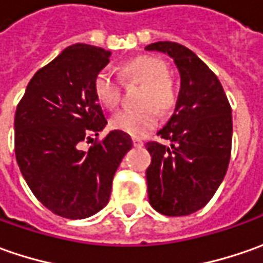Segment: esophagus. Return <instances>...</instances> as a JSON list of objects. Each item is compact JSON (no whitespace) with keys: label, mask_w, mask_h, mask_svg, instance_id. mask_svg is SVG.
I'll use <instances>...</instances> for the list:
<instances>
[{"label":"esophagus","mask_w":263,"mask_h":263,"mask_svg":"<svg viewBox=\"0 0 263 263\" xmlns=\"http://www.w3.org/2000/svg\"><path fill=\"white\" fill-rule=\"evenodd\" d=\"M134 145H135V147H142V145H144V142H142L141 140H135V138H134Z\"/></svg>","instance_id":"obj_1"}]
</instances>
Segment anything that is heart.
Returning a JSON list of instances; mask_svg holds the SVG:
<instances>
[{"instance_id": "1", "label": "heart", "mask_w": 263, "mask_h": 263, "mask_svg": "<svg viewBox=\"0 0 263 263\" xmlns=\"http://www.w3.org/2000/svg\"><path fill=\"white\" fill-rule=\"evenodd\" d=\"M118 74L123 83L142 84L137 104L138 109L123 110L110 119L114 129L140 138L153 131L159 123V112H168L175 107L177 88L167 74L163 59L153 55H140L119 65ZM96 100L107 110H114L119 103V86L109 71H100L93 81Z\"/></svg>"}]
</instances>
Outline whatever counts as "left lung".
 <instances>
[{
  "label": "left lung",
  "instance_id": "left-lung-1",
  "mask_svg": "<svg viewBox=\"0 0 263 263\" xmlns=\"http://www.w3.org/2000/svg\"><path fill=\"white\" fill-rule=\"evenodd\" d=\"M145 49L168 55L180 74L175 112L157 132L170 145L147 142L149 204L168 217L189 215L210 202L226 176L233 138L230 103L217 76L186 46L156 42Z\"/></svg>",
  "mask_w": 263,
  "mask_h": 263
}]
</instances>
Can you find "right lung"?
I'll return each mask as SVG.
<instances>
[{"mask_svg": "<svg viewBox=\"0 0 263 263\" xmlns=\"http://www.w3.org/2000/svg\"><path fill=\"white\" fill-rule=\"evenodd\" d=\"M110 52L77 43L30 80L14 118L15 159L34 196L53 214L83 220L104 208L112 180L132 140L110 131L88 149L107 125L93 91Z\"/></svg>", "mask_w": 263, "mask_h": 263, "instance_id": "add662e5", "label": "right lung"}]
</instances>
